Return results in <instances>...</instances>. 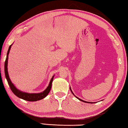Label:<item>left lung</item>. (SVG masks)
I'll use <instances>...</instances> for the list:
<instances>
[{"instance_id": "obj_1", "label": "left lung", "mask_w": 128, "mask_h": 128, "mask_svg": "<svg viewBox=\"0 0 128 128\" xmlns=\"http://www.w3.org/2000/svg\"><path fill=\"white\" fill-rule=\"evenodd\" d=\"M70 91H71V92L72 93V94H73V95H74V96H75L76 98L78 99V100H80V101H82V102H85V103H88V104H95V102H94V103H93V102H87V101H85V100H81V99L79 98H78V97L76 96V95H75V94H74V92H72V90H71V88H70Z\"/></svg>"}]
</instances>
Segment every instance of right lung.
Segmentation results:
<instances>
[{
    "instance_id": "1",
    "label": "right lung",
    "mask_w": 128,
    "mask_h": 128,
    "mask_svg": "<svg viewBox=\"0 0 128 128\" xmlns=\"http://www.w3.org/2000/svg\"><path fill=\"white\" fill-rule=\"evenodd\" d=\"M12 45H11L8 48V50L7 51V58L6 59L5 63H4V72H5V76L6 78V79L7 80V82L9 85L10 87L11 90V91H12V92L16 95V96H18V98L22 100L30 101V102H34V101H37L41 100H42L43 98H45L47 96L48 94L50 92L51 87H52V84L53 80V78H54V75L52 76V79H50V82L48 85V86L46 88L44 91L40 93H28L24 92L16 88V87L15 86L14 84L11 82L8 73V69H7V65H8V54L10 53V50L11 46Z\"/></svg>"
}]
</instances>
